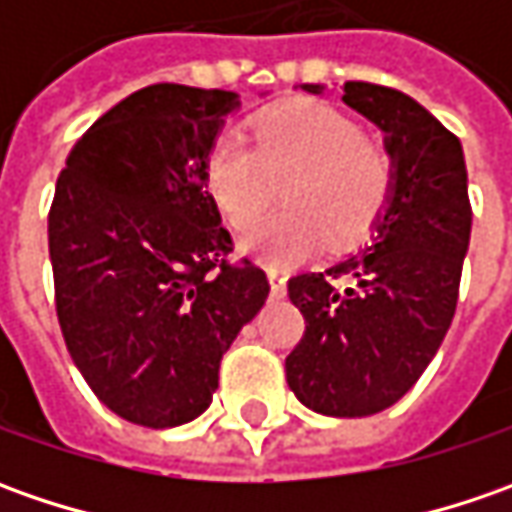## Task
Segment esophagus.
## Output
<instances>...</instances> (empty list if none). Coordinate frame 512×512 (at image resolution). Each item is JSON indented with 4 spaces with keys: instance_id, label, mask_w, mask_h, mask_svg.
Returning a JSON list of instances; mask_svg holds the SVG:
<instances>
[{
    "instance_id": "esophagus-1",
    "label": "esophagus",
    "mask_w": 512,
    "mask_h": 512,
    "mask_svg": "<svg viewBox=\"0 0 512 512\" xmlns=\"http://www.w3.org/2000/svg\"><path fill=\"white\" fill-rule=\"evenodd\" d=\"M267 282H270V293H273V296H285L287 276L279 267H267Z\"/></svg>"
}]
</instances>
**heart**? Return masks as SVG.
I'll return each instance as SVG.
<instances>
[{
    "mask_svg": "<svg viewBox=\"0 0 512 512\" xmlns=\"http://www.w3.org/2000/svg\"><path fill=\"white\" fill-rule=\"evenodd\" d=\"M396 156L367 136L353 116L316 99L262 110L253 145L219 136L205 156V187L227 225L250 230L285 182L287 210L245 239L270 265H293L330 242H362L382 222L396 193Z\"/></svg>",
    "mask_w": 512,
    "mask_h": 512,
    "instance_id": "b5f03b06",
    "label": "heart"
}]
</instances>
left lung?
<instances>
[{"instance_id": "obj_1", "label": "left lung", "mask_w": 512, "mask_h": 512, "mask_svg": "<svg viewBox=\"0 0 512 512\" xmlns=\"http://www.w3.org/2000/svg\"><path fill=\"white\" fill-rule=\"evenodd\" d=\"M342 90L344 105L387 133L396 193L370 247L287 282L305 336L285 373L305 407L359 419L399 402L436 356L459 302L473 210L462 142L433 113L384 85Z\"/></svg>"}]
</instances>
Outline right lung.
<instances>
[{"instance_id": "right-lung-1", "label": "right lung", "mask_w": 512, "mask_h": 512, "mask_svg": "<svg viewBox=\"0 0 512 512\" xmlns=\"http://www.w3.org/2000/svg\"><path fill=\"white\" fill-rule=\"evenodd\" d=\"M230 90L148 85L70 148L48 213L56 316L99 402L153 430L205 413L219 362L270 282L205 187Z\"/></svg>"}]
</instances>
